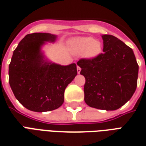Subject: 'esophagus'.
Segmentation results:
<instances>
[{
	"label": "esophagus",
	"mask_w": 146,
	"mask_h": 146,
	"mask_svg": "<svg viewBox=\"0 0 146 146\" xmlns=\"http://www.w3.org/2000/svg\"><path fill=\"white\" fill-rule=\"evenodd\" d=\"M80 70H81V68H80L79 66H77V72H78V74H80Z\"/></svg>",
	"instance_id": "obj_1"
}]
</instances>
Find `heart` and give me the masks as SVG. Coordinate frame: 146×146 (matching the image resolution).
Returning <instances> with one entry per match:
<instances>
[{"label":"heart","instance_id":"b5f03b06","mask_svg":"<svg viewBox=\"0 0 146 146\" xmlns=\"http://www.w3.org/2000/svg\"><path fill=\"white\" fill-rule=\"evenodd\" d=\"M72 51L76 54L86 53L87 57L93 59L102 53V44L90 37L77 38L72 45Z\"/></svg>","mask_w":146,"mask_h":146}]
</instances>
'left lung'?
I'll return each instance as SVG.
<instances>
[{
    "mask_svg": "<svg viewBox=\"0 0 146 146\" xmlns=\"http://www.w3.org/2000/svg\"><path fill=\"white\" fill-rule=\"evenodd\" d=\"M103 53L78 62L86 79L84 101L92 108L118 109L128 102L137 86L139 66L133 51L111 35H102Z\"/></svg>",
    "mask_w": 146,
    "mask_h": 146,
    "instance_id": "8db88e82",
    "label": "left lung"
}]
</instances>
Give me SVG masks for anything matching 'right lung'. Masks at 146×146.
<instances>
[{
    "label": "right lung",
    "mask_w": 146,
    "mask_h": 146,
    "mask_svg": "<svg viewBox=\"0 0 146 146\" xmlns=\"http://www.w3.org/2000/svg\"><path fill=\"white\" fill-rule=\"evenodd\" d=\"M57 36L29 34L19 42L9 65V83L15 97L36 112L50 111L64 102V92L78 74L75 63L61 66L46 59L41 48Z\"/></svg>",
    "instance_id": "right-lung-1"
}]
</instances>
